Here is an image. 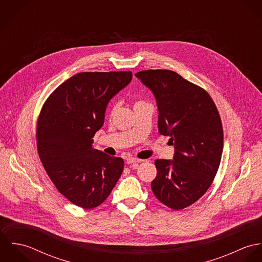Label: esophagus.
Instances as JSON below:
<instances>
[{
  "label": "esophagus",
  "instance_id": "obj_1",
  "mask_svg": "<svg viewBox=\"0 0 262 262\" xmlns=\"http://www.w3.org/2000/svg\"><path fill=\"white\" fill-rule=\"evenodd\" d=\"M142 160L141 159H137V158H134V157H129L126 159V162L127 164H132V163H136V162H141Z\"/></svg>",
  "mask_w": 262,
  "mask_h": 262
}]
</instances>
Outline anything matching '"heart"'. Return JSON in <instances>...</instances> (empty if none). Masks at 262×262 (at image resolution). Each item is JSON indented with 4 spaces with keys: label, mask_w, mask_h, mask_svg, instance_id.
Instances as JSON below:
<instances>
[{
    "label": "heart",
    "mask_w": 262,
    "mask_h": 262,
    "mask_svg": "<svg viewBox=\"0 0 262 262\" xmlns=\"http://www.w3.org/2000/svg\"><path fill=\"white\" fill-rule=\"evenodd\" d=\"M138 105H147V104L142 102V101H138V102L135 103V106H138ZM115 110H116V106H114V108H113V111H115Z\"/></svg>",
    "instance_id": "heart-1"
}]
</instances>
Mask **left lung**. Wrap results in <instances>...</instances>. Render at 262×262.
Masks as SVG:
<instances>
[{
  "label": "left lung",
  "instance_id": "8db88e82",
  "mask_svg": "<svg viewBox=\"0 0 262 262\" xmlns=\"http://www.w3.org/2000/svg\"><path fill=\"white\" fill-rule=\"evenodd\" d=\"M135 76L152 92L158 109V132L169 136L172 159H157L151 183L165 206L185 209L211 186L223 152V128L209 94L166 70L142 71Z\"/></svg>",
  "mask_w": 262,
  "mask_h": 262
}]
</instances>
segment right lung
<instances>
[{"instance_id":"obj_1","label":"right lung","mask_w":262,"mask_h":262,"mask_svg":"<svg viewBox=\"0 0 262 262\" xmlns=\"http://www.w3.org/2000/svg\"><path fill=\"white\" fill-rule=\"evenodd\" d=\"M132 80L131 72L80 73L45 102L37 124L38 153L58 191L75 206L101 205L119 181L124 161L93 147L109 102Z\"/></svg>"}]
</instances>
